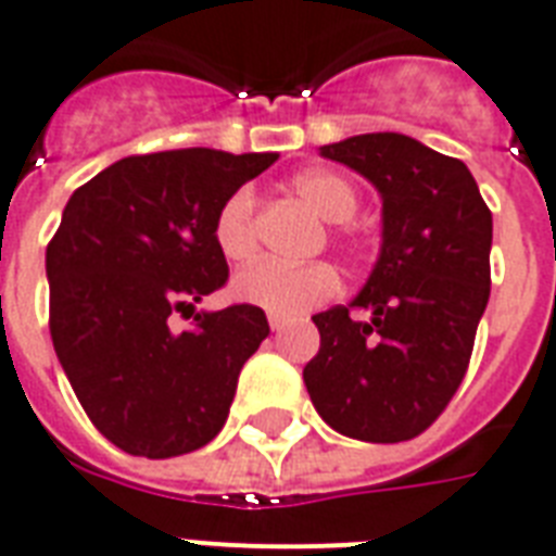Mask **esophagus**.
I'll use <instances>...</instances> for the list:
<instances>
[{
  "label": "esophagus",
  "mask_w": 556,
  "mask_h": 556,
  "mask_svg": "<svg viewBox=\"0 0 556 556\" xmlns=\"http://www.w3.org/2000/svg\"><path fill=\"white\" fill-rule=\"evenodd\" d=\"M268 324H270V329H274V332H279V329H282V326H286L288 320H286V317H282V315H274V312H270V315H268Z\"/></svg>",
  "instance_id": "obj_1"
}]
</instances>
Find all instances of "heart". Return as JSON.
Returning <instances> with one entry per match:
<instances>
[{"label": "heart", "instance_id": "b5f03b06", "mask_svg": "<svg viewBox=\"0 0 556 556\" xmlns=\"http://www.w3.org/2000/svg\"><path fill=\"white\" fill-rule=\"evenodd\" d=\"M294 189L312 210L329 224L350 222L358 210V192L344 175L326 168H308L294 177ZM253 192L239 189L222 203L215 215V244L227 262H248L256 253V227H253ZM232 296L250 306H260L274 315H303L320 306L338 291V274L326 262L312 265H286V262L260 260L241 268L232 277Z\"/></svg>", "mask_w": 556, "mask_h": 556}]
</instances>
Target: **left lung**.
Masks as SVG:
<instances>
[{"label":"left lung","instance_id":"left-lung-1","mask_svg":"<svg viewBox=\"0 0 556 556\" xmlns=\"http://www.w3.org/2000/svg\"><path fill=\"white\" fill-rule=\"evenodd\" d=\"M381 198V248L350 306L315 315L320 350L303 367L315 410L338 434L402 443L443 414L490 300L493 215L460 160L405 134L320 148ZM362 307L364 321L349 312Z\"/></svg>","mask_w":556,"mask_h":556}]
</instances>
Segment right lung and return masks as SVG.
<instances>
[{
    "instance_id": "1",
    "label": "right lung",
    "mask_w": 556,
    "mask_h": 556,
    "mask_svg": "<svg viewBox=\"0 0 556 556\" xmlns=\"http://www.w3.org/2000/svg\"><path fill=\"white\" fill-rule=\"evenodd\" d=\"M277 154L180 148L125 156L75 189L46 248L49 329L92 426L127 455L177 457L227 422L268 338L260 306L198 312L227 282L212 227ZM192 316L186 330L170 317Z\"/></svg>"
}]
</instances>
